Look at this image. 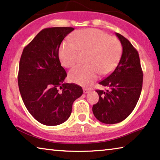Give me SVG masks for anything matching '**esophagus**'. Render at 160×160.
<instances>
[{"label": "esophagus", "mask_w": 160, "mask_h": 160, "mask_svg": "<svg viewBox=\"0 0 160 160\" xmlns=\"http://www.w3.org/2000/svg\"><path fill=\"white\" fill-rule=\"evenodd\" d=\"M91 91V88H83V92H84V93H88V92H90Z\"/></svg>", "instance_id": "obj_1"}]
</instances>
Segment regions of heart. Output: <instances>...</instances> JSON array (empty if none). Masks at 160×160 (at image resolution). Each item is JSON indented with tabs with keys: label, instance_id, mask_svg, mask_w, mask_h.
Wrapping results in <instances>:
<instances>
[{
	"label": "heart",
	"instance_id": "1",
	"mask_svg": "<svg viewBox=\"0 0 160 160\" xmlns=\"http://www.w3.org/2000/svg\"><path fill=\"white\" fill-rule=\"evenodd\" d=\"M61 45L58 57L65 67H71L78 62L80 53H86L88 65H78L69 71L72 82L80 85L89 84L98 74L107 75L114 70L120 62L122 46L120 40L97 29L78 31Z\"/></svg>",
	"mask_w": 160,
	"mask_h": 160
}]
</instances>
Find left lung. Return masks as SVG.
I'll return each mask as SVG.
<instances>
[{
	"label": "left lung",
	"mask_w": 160,
	"mask_h": 160,
	"mask_svg": "<svg viewBox=\"0 0 160 160\" xmlns=\"http://www.w3.org/2000/svg\"><path fill=\"white\" fill-rule=\"evenodd\" d=\"M122 46V54L115 69L99 84L106 91L96 90L99 100L93 106V113L105 124L122 122L130 115L140 97L143 71L138 51L124 36L116 32Z\"/></svg>",
	"instance_id": "obj_1"
}]
</instances>
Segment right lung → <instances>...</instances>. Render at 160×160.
<instances>
[{
  "label": "right lung",
  "mask_w": 160,
  "mask_h": 160,
  "mask_svg": "<svg viewBox=\"0 0 160 160\" xmlns=\"http://www.w3.org/2000/svg\"><path fill=\"white\" fill-rule=\"evenodd\" d=\"M73 28L42 30L24 47L19 61L18 85L28 112L45 125H58L70 116L72 103L83 93L75 83H64L67 76L58 50Z\"/></svg>",
  "instance_id": "1"
}]
</instances>
